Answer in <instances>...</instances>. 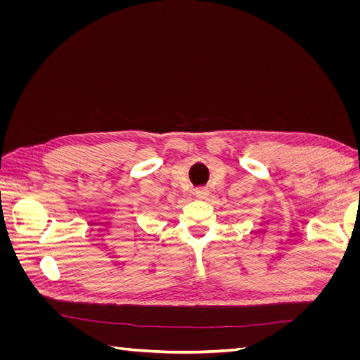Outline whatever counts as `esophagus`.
I'll return each mask as SVG.
<instances>
[{
	"label": "esophagus",
	"mask_w": 360,
	"mask_h": 360,
	"mask_svg": "<svg viewBox=\"0 0 360 360\" xmlns=\"http://www.w3.org/2000/svg\"><path fill=\"white\" fill-rule=\"evenodd\" d=\"M209 189L207 188H200V189H197V192H195V195H197V197L200 198V200H205L207 197H209Z\"/></svg>",
	"instance_id": "esophagus-1"
}]
</instances>
